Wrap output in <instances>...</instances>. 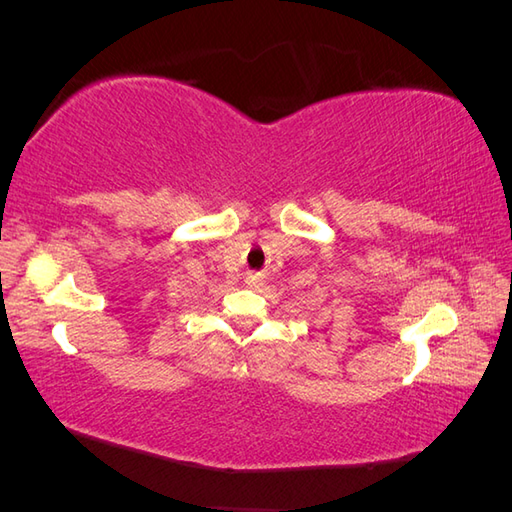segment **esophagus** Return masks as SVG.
<instances>
[{
    "label": "esophagus",
    "instance_id": "34e87169",
    "mask_svg": "<svg viewBox=\"0 0 512 512\" xmlns=\"http://www.w3.org/2000/svg\"><path fill=\"white\" fill-rule=\"evenodd\" d=\"M258 282H260V277H258L256 273H252V275H247V277H245V284H247V286H252V288H254V286H258Z\"/></svg>",
    "mask_w": 512,
    "mask_h": 512
}]
</instances>
